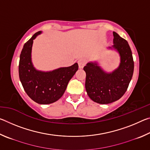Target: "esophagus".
Masks as SVG:
<instances>
[{
	"mask_svg": "<svg viewBox=\"0 0 150 150\" xmlns=\"http://www.w3.org/2000/svg\"><path fill=\"white\" fill-rule=\"evenodd\" d=\"M86 63H87V61H86L85 59L81 58V59H79L78 65H79V69H82V68H83V67L85 65Z\"/></svg>",
	"mask_w": 150,
	"mask_h": 150,
	"instance_id": "34e87169",
	"label": "esophagus"
}]
</instances>
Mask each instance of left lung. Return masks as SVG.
Listing matches in <instances>:
<instances>
[{"label": "left lung", "instance_id": "8db88e82", "mask_svg": "<svg viewBox=\"0 0 150 150\" xmlns=\"http://www.w3.org/2000/svg\"><path fill=\"white\" fill-rule=\"evenodd\" d=\"M113 44L107 47L120 55L118 67L112 72H106L96 62L87 63L85 88L91 100L98 104H109L118 100L128 87L134 73L132 53L128 42L113 32Z\"/></svg>", "mask_w": 150, "mask_h": 150}]
</instances>
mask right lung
<instances>
[{
  "label": "right lung",
  "mask_w": 150,
  "mask_h": 150,
  "mask_svg": "<svg viewBox=\"0 0 150 150\" xmlns=\"http://www.w3.org/2000/svg\"><path fill=\"white\" fill-rule=\"evenodd\" d=\"M38 32L24 45L19 62V77L25 92L29 97L40 105H48L62 97L68 83L78 70L75 63L70 67H59L50 71L35 69L32 61L34 40L42 34Z\"/></svg>",
  "instance_id": "add662e5"
}]
</instances>
